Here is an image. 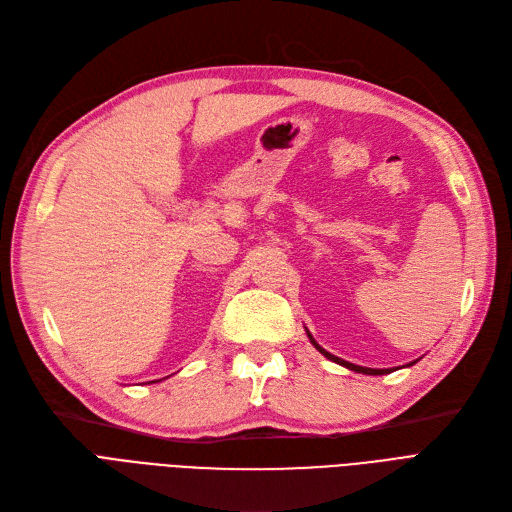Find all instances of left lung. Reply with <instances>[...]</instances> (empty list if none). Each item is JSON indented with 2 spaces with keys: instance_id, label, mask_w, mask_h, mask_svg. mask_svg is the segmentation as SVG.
Listing matches in <instances>:
<instances>
[{
  "instance_id": "left-lung-1",
  "label": "left lung",
  "mask_w": 512,
  "mask_h": 512,
  "mask_svg": "<svg viewBox=\"0 0 512 512\" xmlns=\"http://www.w3.org/2000/svg\"><path fill=\"white\" fill-rule=\"evenodd\" d=\"M307 332V337H309V341H311V345H314L324 358H328V360H332L335 364H339V366H345V368H349V370H353V372H362V374H372V376H379V374H389V372H393V368H364V366H355V364H351V362H345V360H341V358H337V355H332V353H328L326 349H322L316 341H314V337L309 335V330H305ZM412 364H416V362H410L408 366H412Z\"/></svg>"
}]
</instances>
